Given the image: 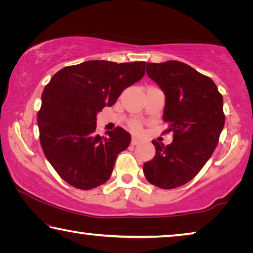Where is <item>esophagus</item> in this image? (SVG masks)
Here are the masks:
<instances>
[{
	"label": "esophagus",
	"mask_w": 253,
	"mask_h": 253,
	"mask_svg": "<svg viewBox=\"0 0 253 253\" xmlns=\"http://www.w3.org/2000/svg\"><path fill=\"white\" fill-rule=\"evenodd\" d=\"M140 143V139L137 138V137H132L131 138V145H138Z\"/></svg>",
	"instance_id": "esophagus-1"
}]
</instances>
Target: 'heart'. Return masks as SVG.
I'll use <instances>...</instances> for the list:
<instances>
[{
	"mask_svg": "<svg viewBox=\"0 0 253 253\" xmlns=\"http://www.w3.org/2000/svg\"><path fill=\"white\" fill-rule=\"evenodd\" d=\"M130 128L134 131H138L139 130V128H140V126H139V124H137V123H134L132 124V125L130 126Z\"/></svg>",
	"mask_w": 253,
	"mask_h": 253,
	"instance_id": "heart-1",
	"label": "heart"
}]
</instances>
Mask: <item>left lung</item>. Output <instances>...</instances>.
Returning a JSON list of instances; mask_svg holds the SVG:
<instances>
[{
	"mask_svg": "<svg viewBox=\"0 0 253 253\" xmlns=\"http://www.w3.org/2000/svg\"><path fill=\"white\" fill-rule=\"evenodd\" d=\"M146 72L165 95L163 119L173 142L153 140L156 154L143 170L149 183L169 190L190 182L211 157L224 126L223 98L211 78L183 62H148Z\"/></svg>",
	"mask_w": 253,
	"mask_h": 253,
	"instance_id": "1",
	"label": "left lung"
}]
</instances>
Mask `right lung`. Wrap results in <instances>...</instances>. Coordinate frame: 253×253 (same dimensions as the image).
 Returning a JSON list of instances; mask_svg holds the SVG:
<instances>
[{"instance_id": "right-lung-1", "label": "right lung", "mask_w": 253, "mask_h": 253, "mask_svg": "<svg viewBox=\"0 0 253 253\" xmlns=\"http://www.w3.org/2000/svg\"><path fill=\"white\" fill-rule=\"evenodd\" d=\"M145 66L144 61L90 60L63 68L45 85L38 113L40 143L46 160L68 184L91 190L109 179L131 136L122 127L97 135V115L143 78Z\"/></svg>"}]
</instances>
